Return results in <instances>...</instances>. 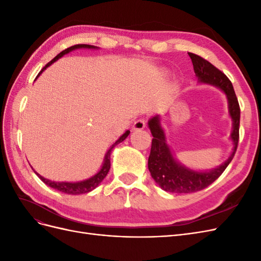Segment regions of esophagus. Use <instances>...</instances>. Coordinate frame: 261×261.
<instances>
[{
    "instance_id": "obj_1",
    "label": "esophagus",
    "mask_w": 261,
    "mask_h": 261,
    "mask_svg": "<svg viewBox=\"0 0 261 261\" xmlns=\"http://www.w3.org/2000/svg\"><path fill=\"white\" fill-rule=\"evenodd\" d=\"M146 127V122L145 120H137L133 124V130H140Z\"/></svg>"
}]
</instances>
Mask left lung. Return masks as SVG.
<instances>
[{"label": "left lung", "instance_id": "8db88e82", "mask_svg": "<svg viewBox=\"0 0 261 261\" xmlns=\"http://www.w3.org/2000/svg\"><path fill=\"white\" fill-rule=\"evenodd\" d=\"M192 59L194 72L198 78V83L215 86L222 90L227 99L228 115L232 118L231 140L233 141V151L219 167L207 171H196L185 167L177 161L167 143L164 129L161 125L159 115H155L148 121V127L152 134V145L148 159V169L152 178L163 191L175 194H189L201 191L212 184L226 169L236 152L240 137V117L241 110L238 98L234 92L230 80L213 66L210 62L199 55L188 53Z\"/></svg>", "mask_w": 261, "mask_h": 261}]
</instances>
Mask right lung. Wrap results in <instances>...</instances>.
Returning <instances> with one entry per match:
<instances>
[{
	"instance_id": "1",
	"label": "right lung",
	"mask_w": 261,
	"mask_h": 261,
	"mask_svg": "<svg viewBox=\"0 0 261 261\" xmlns=\"http://www.w3.org/2000/svg\"><path fill=\"white\" fill-rule=\"evenodd\" d=\"M77 49H99L98 46H94V45H89V44H76V45H73V46H69V48L65 49L64 51H62L61 53H59L57 57H55L51 62H49L48 64H46L43 69L41 70L40 73H42L43 70L49 67L51 64H53L54 62H57L59 59H61L63 55H65L69 52H72L74 50H77ZM129 130H126L123 135L118 138L115 143L110 147V149L107 151L106 155H105V160H103V163H102V167L101 169L94 174L93 176L87 178V179H84V180H80V181H54V180H50L48 178H44L43 176H41L39 173H37L36 171H34L37 176L40 178L44 184H46L48 186L57 189V191H60L62 193L64 194H68V195H81V194H86V193H89L91 191H93L94 188L98 187L100 185V183L102 180L105 179V177L107 176V174L109 173V170H110V167H111V161H110V156H111V152L113 148L117 145L122 143V141H124L126 138H127V136L129 135Z\"/></svg>"
}]
</instances>
